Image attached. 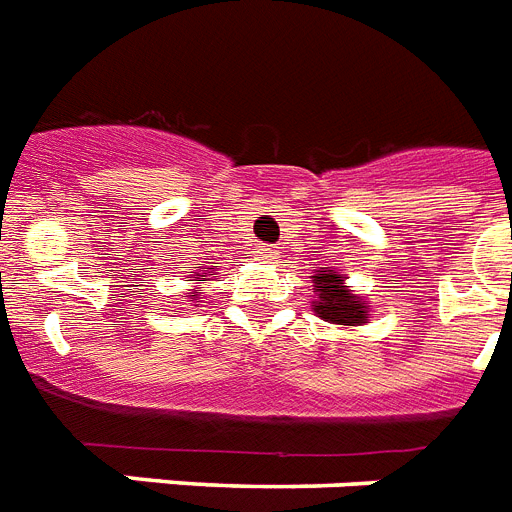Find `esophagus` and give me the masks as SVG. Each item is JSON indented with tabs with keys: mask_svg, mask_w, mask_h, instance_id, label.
I'll return each instance as SVG.
<instances>
[{
	"mask_svg": "<svg viewBox=\"0 0 512 512\" xmlns=\"http://www.w3.org/2000/svg\"><path fill=\"white\" fill-rule=\"evenodd\" d=\"M253 253H256V259H259V261H272L277 256L275 248H272V245H267V243L256 245V248H253Z\"/></svg>",
	"mask_w": 512,
	"mask_h": 512,
	"instance_id": "34e87169",
	"label": "esophagus"
}]
</instances>
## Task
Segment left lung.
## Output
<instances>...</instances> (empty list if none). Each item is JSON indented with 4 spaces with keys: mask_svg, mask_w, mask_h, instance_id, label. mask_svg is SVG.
I'll list each match as a JSON object with an SVG mask.
<instances>
[{
    "mask_svg": "<svg viewBox=\"0 0 512 512\" xmlns=\"http://www.w3.org/2000/svg\"><path fill=\"white\" fill-rule=\"evenodd\" d=\"M314 290H317L314 312L320 314L325 322H335V325H359V322H365L367 306L362 304V298L349 293L341 275H333V272L330 275H317Z\"/></svg>",
    "mask_w": 512,
    "mask_h": 512,
    "instance_id": "left-lung-1",
    "label": "left lung"
}]
</instances>
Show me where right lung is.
<instances>
[{
	"label": "right lung",
	"mask_w": 512,
	"mask_h": 512,
	"mask_svg": "<svg viewBox=\"0 0 512 512\" xmlns=\"http://www.w3.org/2000/svg\"><path fill=\"white\" fill-rule=\"evenodd\" d=\"M198 280H206V275H200V277H198Z\"/></svg>",
	"instance_id": "right-lung-1"
}]
</instances>
